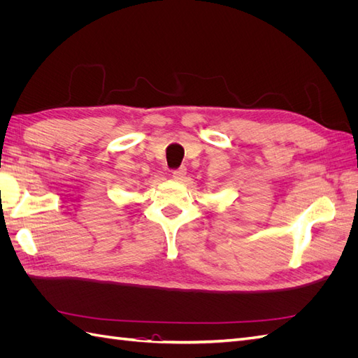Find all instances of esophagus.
<instances>
[{"instance_id": "obj_1", "label": "esophagus", "mask_w": 358, "mask_h": 358, "mask_svg": "<svg viewBox=\"0 0 358 358\" xmlns=\"http://www.w3.org/2000/svg\"><path fill=\"white\" fill-rule=\"evenodd\" d=\"M187 176V169L185 167H180L178 170L173 171V179L175 180H183Z\"/></svg>"}]
</instances>
